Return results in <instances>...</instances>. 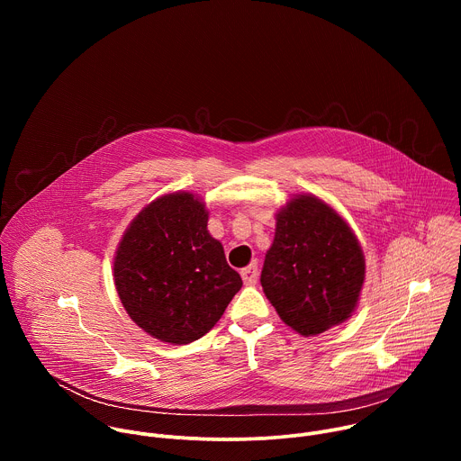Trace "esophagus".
<instances>
[{
	"label": "esophagus",
	"mask_w": 461,
	"mask_h": 461,
	"mask_svg": "<svg viewBox=\"0 0 461 461\" xmlns=\"http://www.w3.org/2000/svg\"><path fill=\"white\" fill-rule=\"evenodd\" d=\"M240 276H242V281H244V285H255L257 283V279H258V268H257V265L253 262V265H249L248 268H244L242 272H240Z\"/></svg>",
	"instance_id": "esophagus-1"
}]
</instances>
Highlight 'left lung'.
Here are the masks:
<instances>
[{"mask_svg": "<svg viewBox=\"0 0 461 461\" xmlns=\"http://www.w3.org/2000/svg\"><path fill=\"white\" fill-rule=\"evenodd\" d=\"M260 285L279 317L301 336L347 321L365 283V255L347 221L313 194L277 212Z\"/></svg>", "mask_w": 461, "mask_h": 461, "instance_id": "1", "label": "left lung"}]
</instances>
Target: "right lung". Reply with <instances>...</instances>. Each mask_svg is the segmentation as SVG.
<instances>
[{"label": "right lung", "instance_id": "1", "mask_svg": "<svg viewBox=\"0 0 461 461\" xmlns=\"http://www.w3.org/2000/svg\"><path fill=\"white\" fill-rule=\"evenodd\" d=\"M114 286L144 332L187 345L217 324L242 279L210 235L204 204L176 191L146 206L125 230L114 255Z\"/></svg>", "mask_w": 461, "mask_h": 461}]
</instances>
